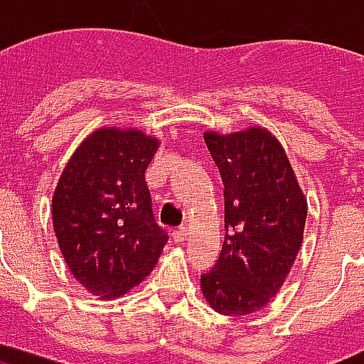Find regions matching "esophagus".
I'll return each instance as SVG.
<instances>
[{
	"instance_id": "esophagus-1",
	"label": "esophagus",
	"mask_w": 364,
	"mask_h": 364,
	"mask_svg": "<svg viewBox=\"0 0 364 364\" xmlns=\"http://www.w3.org/2000/svg\"><path fill=\"white\" fill-rule=\"evenodd\" d=\"M187 237H189V228H187V225H181V228H177V230L173 231L175 241H185Z\"/></svg>"
}]
</instances>
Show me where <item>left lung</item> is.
<instances>
[{"label":"left lung","mask_w":364,"mask_h":364,"mask_svg":"<svg viewBox=\"0 0 364 364\" xmlns=\"http://www.w3.org/2000/svg\"><path fill=\"white\" fill-rule=\"evenodd\" d=\"M225 198V237L214 268L200 276L210 306L245 316L270 301L303 243L306 200L287 154L266 129L206 133Z\"/></svg>","instance_id":"left-lung-1"}]
</instances>
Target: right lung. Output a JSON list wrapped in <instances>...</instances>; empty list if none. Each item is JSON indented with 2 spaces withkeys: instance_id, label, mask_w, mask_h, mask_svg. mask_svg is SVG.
<instances>
[{
  "instance_id": "right-lung-1",
  "label": "right lung",
  "mask_w": 364,
  "mask_h": 364,
  "mask_svg": "<svg viewBox=\"0 0 364 364\" xmlns=\"http://www.w3.org/2000/svg\"><path fill=\"white\" fill-rule=\"evenodd\" d=\"M158 141L134 129H100L59 177L52 218L59 249L75 278L102 299L141 284L168 243L146 185Z\"/></svg>"
}]
</instances>
